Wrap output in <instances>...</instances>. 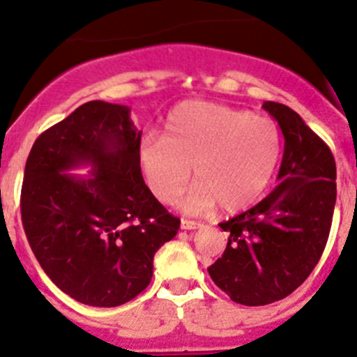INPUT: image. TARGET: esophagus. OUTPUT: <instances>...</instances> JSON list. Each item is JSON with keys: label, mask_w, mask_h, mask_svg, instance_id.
I'll use <instances>...</instances> for the list:
<instances>
[{"label": "esophagus", "mask_w": 357, "mask_h": 357, "mask_svg": "<svg viewBox=\"0 0 357 357\" xmlns=\"http://www.w3.org/2000/svg\"><path fill=\"white\" fill-rule=\"evenodd\" d=\"M204 225L198 223V221H191V219H182L181 228L182 230H196V228H202Z\"/></svg>", "instance_id": "esophagus-1"}]
</instances>
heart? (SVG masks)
<instances>
[{"instance_id": "b5f03b06", "label": "heart", "mask_w": 357, "mask_h": 357, "mask_svg": "<svg viewBox=\"0 0 357 357\" xmlns=\"http://www.w3.org/2000/svg\"><path fill=\"white\" fill-rule=\"evenodd\" d=\"M281 134L276 122L225 104L188 100L168 114L161 139H145L138 162L152 195L175 204L192 178L184 208L202 214L221 205L238 212L261 198L276 173Z\"/></svg>"}]
</instances>
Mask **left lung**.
I'll list each match as a JSON object with an SVG mask.
<instances>
[{
    "label": "left lung",
    "instance_id": "8db88e82",
    "mask_svg": "<svg viewBox=\"0 0 357 357\" xmlns=\"http://www.w3.org/2000/svg\"><path fill=\"white\" fill-rule=\"evenodd\" d=\"M264 109L285 138L280 184L260 204L219 225L230 237L223 257L208 267L215 285L244 306L283 299L310 276L328 243L336 204L329 146L285 104L266 100Z\"/></svg>",
    "mask_w": 357,
    "mask_h": 357
}]
</instances>
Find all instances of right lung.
Wrapping results in <instances>:
<instances>
[{
  "label": "right lung",
  "mask_w": 357,
  "mask_h": 357,
  "mask_svg": "<svg viewBox=\"0 0 357 357\" xmlns=\"http://www.w3.org/2000/svg\"><path fill=\"white\" fill-rule=\"evenodd\" d=\"M139 143L129 107L90 100L44 130L26 161L28 243L52 283L83 305L113 308L143 292L153 255L181 228L143 181ZM81 165L86 177L70 173Z\"/></svg>",
  "instance_id": "add662e5"
}]
</instances>
